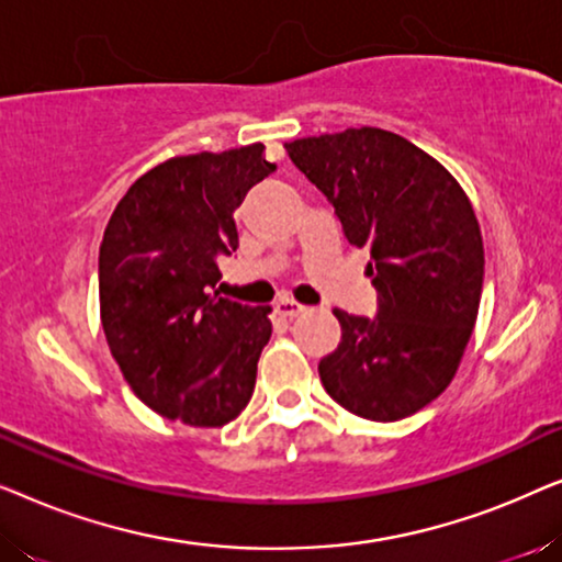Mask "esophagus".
Instances as JSON below:
<instances>
[{
  "instance_id": "obj_1",
  "label": "esophagus",
  "mask_w": 562,
  "mask_h": 562,
  "mask_svg": "<svg viewBox=\"0 0 562 562\" xmlns=\"http://www.w3.org/2000/svg\"><path fill=\"white\" fill-rule=\"evenodd\" d=\"M273 312L283 319H291V317H299V314L306 312V306L294 302V299H279V302H276V306H273Z\"/></svg>"
}]
</instances>
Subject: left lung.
Wrapping results in <instances>:
<instances>
[{
    "instance_id": "8db88e82",
    "label": "left lung",
    "mask_w": 562,
    "mask_h": 562,
    "mask_svg": "<svg viewBox=\"0 0 562 562\" xmlns=\"http://www.w3.org/2000/svg\"><path fill=\"white\" fill-rule=\"evenodd\" d=\"M286 153L348 243L371 252L375 317L335 310L342 340L319 360L322 386L363 419L409 417L448 389L471 340L483 289L473 206L435 158L389 130L302 137Z\"/></svg>"
}]
</instances>
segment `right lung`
Here are the masks:
<instances>
[{
	"label": "right lung",
	"mask_w": 562,
	"mask_h": 562,
	"mask_svg": "<svg viewBox=\"0 0 562 562\" xmlns=\"http://www.w3.org/2000/svg\"><path fill=\"white\" fill-rule=\"evenodd\" d=\"M266 145L171 158L140 176L104 229L99 304L112 358L143 404L194 427L248 406L271 306L212 291L237 250L233 214L273 171Z\"/></svg>",
	"instance_id": "obj_1"
}]
</instances>
